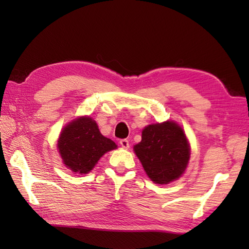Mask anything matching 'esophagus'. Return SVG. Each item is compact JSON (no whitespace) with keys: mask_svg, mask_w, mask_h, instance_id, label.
<instances>
[{"mask_svg":"<svg viewBox=\"0 0 249 249\" xmlns=\"http://www.w3.org/2000/svg\"><path fill=\"white\" fill-rule=\"evenodd\" d=\"M120 144L122 147H124V149H129V142L127 139H121Z\"/></svg>","mask_w":249,"mask_h":249,"instance_id":"obj_1","label":"esophagus"}]
</instances>
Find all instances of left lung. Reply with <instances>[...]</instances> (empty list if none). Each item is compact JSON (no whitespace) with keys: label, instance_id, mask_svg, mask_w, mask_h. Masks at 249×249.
Listing matches in <instances>:
<instances>
[{"label":"left lung","instance_id":"left-lung-1","mask_svg":"<svg viewBox=\"0 0 249 249\" xmlns=\"http://www.w3.org/2000/svg\"><path fill=\"white\" fill-rule=\"evenodd\" d=\"M134 150L147 176L157 184H168L181 177L190 155L186 136L173 122L146 126Z\"/></svg>","mask_w":249,"mask_h":249}]
</instances>
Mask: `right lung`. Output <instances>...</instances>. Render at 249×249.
I'll use <instances>...</instances> for the list:
<instances>
[{
    "label": "right lung",
    "mask_w": 249,
    "mask_h": 249,
    "mask_svg": "<svg viewBox=\"0 0 249 249\" xmlns=\"http://www.w3.org/2000/svg\"><path fill=\"white\" fill-rule=\"evenodd\" d=\"M57 147L66 167L86 174L105 153L116 149V144L100 134L96 122L91 118H80L63 129Z\"/></svg>",
    "instance_id": "obj_1"
}]
</instances>
